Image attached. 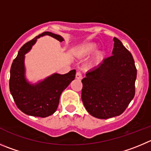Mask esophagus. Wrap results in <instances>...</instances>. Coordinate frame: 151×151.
<instances>
[{"label": "esophagus", "mask_w": 151, "mask_h": 151, "mask_svg": "<svg viewBox=\"0 0 151 151\" xmlns=\"http://www.w3.org/2000/svg\"><path fill=\"white\" fill-rule=\"evenodd\" d=\"M83 75H82V73L80 72V71H77V74H76V78L78 79V80H80V79L82 78Z\"/></svg>", "instance_id": "esophagus-1"}]
</instances>
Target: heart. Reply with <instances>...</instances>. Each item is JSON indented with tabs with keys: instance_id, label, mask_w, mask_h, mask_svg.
<instances>
[{
	"instance_id": "obj_1",
	"label": "heart",
	"mask_w": 151,
	"mask_h": 151,
	"mask_svg": "<svg viewBox=\"0 0 151 151\" xmlns=\"http://www.w3.org/2000/svg\"><path fill=\"white\" fill-rule=\"evenodd\" d=\"M97 50V47L94 44H87L86 45L82 46L79 50V54L80 56H88L91 53H94ZM101 58V54H98L97 56V60H99Z\"/></svg>"
}]
</instances>
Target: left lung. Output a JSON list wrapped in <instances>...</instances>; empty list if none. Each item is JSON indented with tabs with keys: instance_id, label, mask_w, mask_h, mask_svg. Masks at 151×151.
I'll list each match as a JSON object with an SVG mask.
<instances>
[{
	"instance_id": "1",
	"label": "left lung",
	"mask_w": 151,
	"mask_h": 151,
	"mask_svg": "<svg viewBox=\"0 0 151 151\" xmlns=\"http://www.w3.org/2000/svg\"><path fill=\"white\" fill-rule=\"evenodd\" d=\"M112 55L82 80L81 98L88 113L107 119L123 113L135 96L136 70L130 52L114 38Z\"/></svg>"
}]
</instances>
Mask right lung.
I'll use <instances>...</instances> for the list:
<instances>
[{"instance_id": "obj_1", "label": "right lung", "mask_w": 151, "mask_h": 151, "mask_svg": "<svg viewBox=\"0 0 151 151\" xmlns=\"http://www.w3.org/2000/svg\"><path fill=\"white\" fill-rule=\"evenodd\" d=\"M48 35L60 42L64 39L59 35L44 32L24 44L12 62L10 69L9 90L17 107L28 115L45 118L56 112L60 95L75 78L76 71L65 74H54L36 85L27 82L24 77V54L30 50L38 38Z\"/></svg>"}]
</instances>
